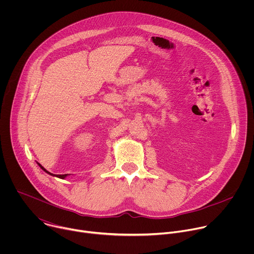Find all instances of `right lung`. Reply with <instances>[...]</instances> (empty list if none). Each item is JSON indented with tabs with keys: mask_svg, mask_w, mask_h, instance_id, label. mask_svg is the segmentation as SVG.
I'll use <instances>...</instances> for the list:
<instances>
[{
	"mask_svg": "<svg viewBox=\"0 0 254 254\" xmlns=\"http://www.w3.org/2000/svg\"><path fill=\"white\" fill-rule=\"evenodd\" d=\"M37 164L39 165V167H40V168H41V169H42L44 172H46L47 174H49V175H51V176H56L57 178H60V179H65V178H66V177L69 175V174H64V175H53V174H51L50 172H48V171H47V170H46L44 167H42V166H41L39 163H37Z\"/></svg>",
	"mask_w": 254,
	"mask_h": 254,
	"instance_id": "add662e5",
	"label": "right lung"
}]
</instances>
